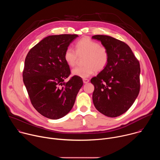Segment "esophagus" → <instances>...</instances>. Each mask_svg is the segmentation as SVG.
I'll return each mask as SVG.
<instances>
[{
  "label": "esophagus",
  "mask_w": 160,
  "mask_h": 160,
  "mask_svg": "<svg viewBox=\"0 0 160 160\" xmlns=\"http://www.w3.org/2000/svg\"><path fill=\"white\" fill-rule=\"evenodd\" d=\"M83 82L84 83H88V82H89V80H88V79L84 78V79H83Z\"/></svg>",
  "instance_id": "34e87169"
}]
</instances>
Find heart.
Segmentation results:
<instances>
[{"mask_svg": "<svg viewBox=\"0 0 160 160\" xmlns=\"http://www.w3.org/2000/svg\"><path fill=\"white\" fill-rule=\"evenodd\" d=\"M83 66H78L72 70V73L74 76L80 78H87L92 75L95 71L103 70L108 64L109 52L108 48L88 37H83L75 43V51L68 48L64 53V59L66 64L73 66L78 56H83Z\"/></svg>", "mask_w": 160, "mask_h": 160, "instance_id": "b5f03b06", "label": "heart"}]
</instances>
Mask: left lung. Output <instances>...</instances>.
<instances>
[{
	"instance_id": "1",
	"label": "left lung",
	"mask_w": 160,
	"mask_h": 160,
	"mask_svg": "<svg viewBox=\"0 0 160 160\" xmlns=\"http://www.w3.org/2000/svg\"><path fill=\"white\" fill-rule=\"evenodd\" d=\"M109 52L108 65L90 82L94 85L92 100L104 115L117 117L125 112L140 90V64L128 45L108 35H96Z\"/></svg>"
}]
</instances>
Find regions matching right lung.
<instances>
[{"label":"right lung","mask_w":160,"mask_h":160,"mask_svg":"<svg viewBox=\"0 0 160 160\" xmlns=\"http://www.w3.org/2000/svg\"><path fill=\"white\" fill-rule=\"evenodd\" d=\"M77 35L44 38L28 52L22 72L23 82L35 109L48 118L59 119L69 112L83 85L80 77L70 75L64 53Z\"/></svg>","instance_id":"1"}]
</instances>
